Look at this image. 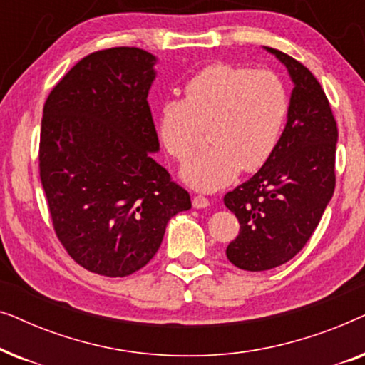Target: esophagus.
<instances>
[{
	"label": "esophagus",
	"mask_w": 365,
	"mask_h": 365,
	"mask_svg": "<svg viewBox=\"0 0 365 365\" xmlns=\"http://www.w3.org/2000/svg\"><path fill=\"white\" fill-rule=\"evenodd\" d=\"M192 206L196 209H206L209 206V199L204 196H194L192 197Z\"/></svg>",
	"instance_id": "esophagus-1"
}]
</instances>
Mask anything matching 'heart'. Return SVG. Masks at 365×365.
Masks as SVG:
<instances>
[{
  "label": "heart",
  "mask_w": 365,
  "mask_h": 365,
  "mask_svg": "<svg viewBox=\"0 0 365 365\" xmlns=\"http://www.w3.org/2000/svg\"><path fill=\"white\" fill-rule=\"evenodd\" d=\"M289 113L281 79L271 71L234 64H211L184 86V99H166L159 108L158 133L166 151L184 161L208 129L206 152L184 163L181 179L189 187L214 192L239 171L266 166L276 151Z\"/></svg>",
  "instance_id": "heart-1"
}]
</instances>
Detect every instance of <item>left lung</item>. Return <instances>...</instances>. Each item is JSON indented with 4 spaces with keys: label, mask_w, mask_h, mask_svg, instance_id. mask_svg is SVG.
I'll return each instance as SVG.
<instances>
[{
    "label": "left lung",
    "mask_w": 365,
    "mask_h": 365,
    "mask_svg": "<svg viewBox=\"0 0 365 365\" xmlns=\"http://www.w3.org/2000/svg\"><path fill=\"white\" fill-rule=\"evenodd\" d=\"M264 49L292 81L287 123L266 166L224 196L241 224L226 256L252 272L281 266L306 246L336 186L337 126L321 84L294 58Z\"/></svg>",
    "instance_id": "obj_1"
}]
</instances>
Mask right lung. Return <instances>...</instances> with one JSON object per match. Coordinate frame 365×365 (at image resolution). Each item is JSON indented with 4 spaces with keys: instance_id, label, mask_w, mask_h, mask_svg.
Wrapping results in <instances>:
<instances>
[{
    "instance_id": "1",
    "label": "right lung",
    "mask_w": 365,
    "mask_h": 365,
    "mask_svg": "<svg viewBox=\"0 0 365 365\" xmlns=\"http://www.w3.org/2000/svg\"><path fill=\"white\" fill-rule=\"evenodd\" d=\"M158 58L139 48L89 54L46 99L39 178L59 241L88 271L124 277L161 246L166 226L191 209L169 179L148 94Z\"/></svg>"
}]
</instances>
